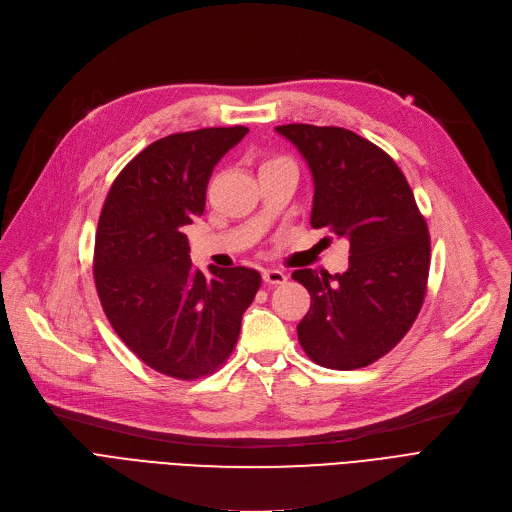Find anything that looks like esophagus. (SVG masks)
Instances as JSON below:
<instances>
[{"label":"esophagus","mask_w":512,"mask_h":512,"mask_svg":"<svg viewBox=\"0 0 512 512\" xmlns=\"http://www.w3.org/2000/svg\"><path fill=\"white\" fill-rule=\"evenodd\" d=\"M263 282L267 286H278L286 282V274L280 270H263Z\"/></svg>","instance_id":"34e87169"}]
</instances>
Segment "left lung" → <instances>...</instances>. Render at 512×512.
Instances as JSON below:
<instances>
[{"label":"left lung","mask_w":512,"mask_h":512,"mask_svg":"<svg viewBox=\"0 0 512 512\" xmlns=\"http://www.w3.org/2000/svg\"><path fill=\"white\" fill-rule=\"evenodd\" d=\"M276 130L311 170V226L351 245L344 274H292L311 294L299 342L321 367H367L405 338L421 311L429 274L425 218L394 159L353 130L313 124Z\"/></svg>","instance_id":"obj_1"}]
</instances>
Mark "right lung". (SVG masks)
<instances>
[{"label":"right lung","instance_id":"obj_1","mask_svg":"<svg viewBox=\"0 0 512 512\" xmlns=\"http://www.w3.org/2000/svg\"><path fill=\"white\" fill-rule=\"evenodd\" d=\"M247 126L176 132L145 147L105 197L93 276L101 307L122 342L151 369L178 380L213 373L232 355L242 313L261 276L188 257L184 226L205 211L213 166Z\"/></svg>","mask_w":512,"mask_h":512}]
</instances>
